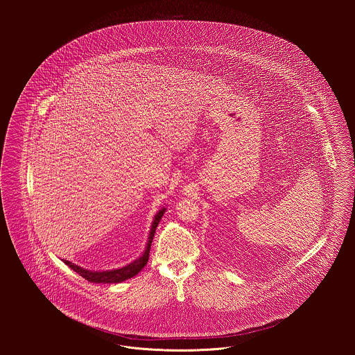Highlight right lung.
<instances>
[{
    "mask_svg": "<svg viewBox=\"0 0 355 355\" xmlns=\"http://www.w3.org/2000/svg\"><path fill=\"white\" fill-rule=\"evenodd\" d=\"M165 213V207H162L155 216H154V220H153L152 228H150V234H149V241H148V245H146V249L144 254L132 261L131 263L123 266V268H119V269H112V270H103V272H97V270H89V269H85V268H80L69 261H65V265H68L71 269H73L78 275H80L83 279L89 280L90 283H120V282H124L127 279H131L134 277L135 275H138L144 268L145 265L148 263L149 261V253H150V246H152L153 238H154V232H155V228L161 220V217L164 216Z\"/></svg>",
    "mask_w": 355,
    "mask_h": 355,
    "instance_id": "add662e5",
    "label": "right lung"
}]
</instances>
